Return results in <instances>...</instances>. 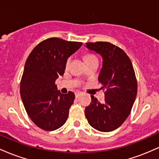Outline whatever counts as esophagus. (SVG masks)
Returning a JSON list of instances; mask_svg holds the SVG:
<instances>
[{"label":"esophagus","instance_id":"1","mask_svg":"<svg viewBox=\"0 0 159 159\" xmlns=\"http://www.w3.org/2000/svg\"><path fill=\"white\" fill-rule=\"evenodd\" d=\"M81 93H82L81 92H79V91H76V92L75 93V97H76V98H78V96H79L80 95H81Z\"/></svg>","mask_w":159,"mask_h":159}]
</instances>
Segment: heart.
I'll return each mask as SVG.
<instances>
[{
    "label": "heart",
    "instance_id": "b5f03b06",
    "mask_svg": "<svg viewBox=\"0 0 159 159\" xmlns=\"http://www.w3.org/2000/svg\"><path fill=\"white\" fill-rule=\"evenodd\" d=\"M93 58H96V57H95V56L91 55V54H89V55H87V57H86V61H89V60H90V59H93ZM69 61H70V58H69V59L67 60L66 64H69Z\"/></svg>",
    "mask_w": 159,
    "mask_h": 159
}]
</instances>
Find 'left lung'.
I'll return each instance as SVG.
<instances>
[{
  "mask_svg": "<svg viewBox=\"0 0 159 159\" xmlns=\"http://www.w3.org/2000/svg\"><path fill=\"white\" fill-rule=\"evenodd\" d=\"M86 47L102 57L98 82L106 90L105 102L91 96L85 116L93 128L103 132L119 128L130 114L137 96L138 84L131 60L123 50L107 42L87 43Z\"/></svg>",
  "mask_w": 159,
  "mask_h": 159,
  "instance_id": "1",
  "label": "left lung"
}]
</instances>
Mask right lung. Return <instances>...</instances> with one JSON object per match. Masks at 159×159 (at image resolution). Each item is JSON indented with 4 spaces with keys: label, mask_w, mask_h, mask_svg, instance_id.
<instances>
[{
    "label": "right lung",
    "mask_w": 159,
    "mask_h": 159,
    "mask_svg": "<svg viewBox=\"0 0 159 159\" xmlns=\"http://www.w3.org/2000/svg\"><path fill=\"white\" fill-rule=\"evenodd\" d=\"M83 43L50 38L29 54L20 83V94L27 114L40 129L54 131L66 121L75 94H63L55 81L64 74L67 59Z\"/></svg>",
    "instance_id": "obj_1"
}]
</instances>
